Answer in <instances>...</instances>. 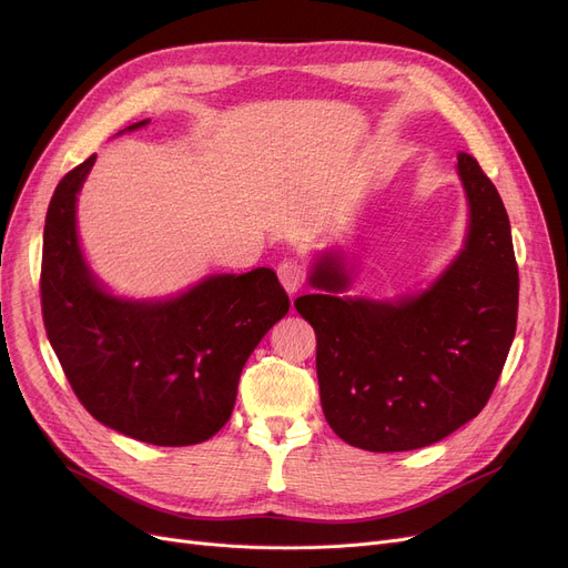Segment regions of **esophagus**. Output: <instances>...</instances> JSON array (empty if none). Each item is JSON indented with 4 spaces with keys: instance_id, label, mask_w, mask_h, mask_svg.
Listing matches in <instances>:
<instances>
[{
    "instance_id": "34e87169",
    "label": "esophagus",
    "mask_w": 568,
    "mask_h": 568,
    "mask_svg": "<svg viewBox=\"0 0 568 568\" xmlns=\"http://www.w3.org/2000/svg\"><path fill=\"white\" fill-rule=\"evenodd\" d=\"M278 278L283 283V287L294 294L296 290H300L304 283H306V268L302 262L296 260H283L278 264Z\"/></svg>"
}]
</instances>
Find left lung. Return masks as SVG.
Instances as JSON below:
<instances>
[{
    "mask_svg": "<svg viewBox=\"0 0 568 568\" xmlns=\"http://www.w3.org/2000/svg\"><path fill=\"white\" fill-rule=\"evenodd\" d=\"M469 204L465 246L422 294L396 302L338 296L352 283L338 251L315 260L322 294L294 302L317 338L326 424L366 452H412L479 414L516 336L518 264L495 184L458 154Z\"/></svg>",
    "mask_w": 568,
    "mask_h": 568,
    "instance_id": "1",
    "label": "left lung"
}]
</instances>
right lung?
Listing matches in <instances>:
<instances>
[{
    "mask_svg": "<svg viewBox=\"0 0 568 568\" xmlns=\"http://www.w3.org/2000/svg\"><path fill=\"white\" fill-rule=\"evenodd\" d=\"M146 124L138 122L126 131ZM97 156L64 174L43 230L41 308L48 341L84 409L156 446H189L230 419L244 364L285 317L274 268L214 274L159 302L119 300L89 272L75 200Z\"/></svg>",
    "mask_w": 568,
    "mask_h": 568,
    "instance_id": "right-lung-1",
    "label": "right lung"
}]
</instances>
